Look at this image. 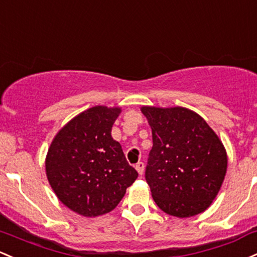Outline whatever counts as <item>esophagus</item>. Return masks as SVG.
I'll list each match as a JSON object with an SVG mask.
<instances>
[{
  "instance_id": "1",
  "label": "esophagus",
  "mask_w": 257,
  "mask_h": 257,
  "mask_svg": "<svg viewBox=\"0 0 257 257\" xmlns=\"http://www.w3.org/2000/svg\"><path fill=\"white\" fill-rule=\"evenodd\" d=\"M135 170H137L138 173L142 176L144 173V170H145V165H144V162H138L137 166H135Z\"/></svg>"
}]
</instances>
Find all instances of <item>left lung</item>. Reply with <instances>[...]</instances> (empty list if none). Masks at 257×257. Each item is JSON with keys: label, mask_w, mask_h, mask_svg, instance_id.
Returning <instances> with one entry per match:
<instances>
[{"label": "left lung", "mask_w": 257, "mask_h": 257, "mask_svg": "<svg viewBox=\"0 0 257 257\" xmlns=\"http://www.w3.org/2000/svg\"><path fill=\"white\" fill-rule=\"evenodd\" d=\"M152 131L145 178L155 202L167 215L204 212L227 172V152L204 118L184 107L143 106Z\"/></svg>", "instance_id": "obj_1"}]
</instances>
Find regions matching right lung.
<instances>
[{"label": "right lung", "instance_id": "right-lung-1", "mask_svg": "<svg viewBox=\"0 0 257 257\" xmlns=\"http://www.w3.org/2000/svg\"><path fill=\"white\" fill-rule=\"evenodd\" d=\"M120 111L95 106L81 112L56 134L47 151L51 188L64 206L84 217L111 212L138 178L111 135Z\"/></svg>", "mask_w": 257, "mask_h": 257}]
</instances>
